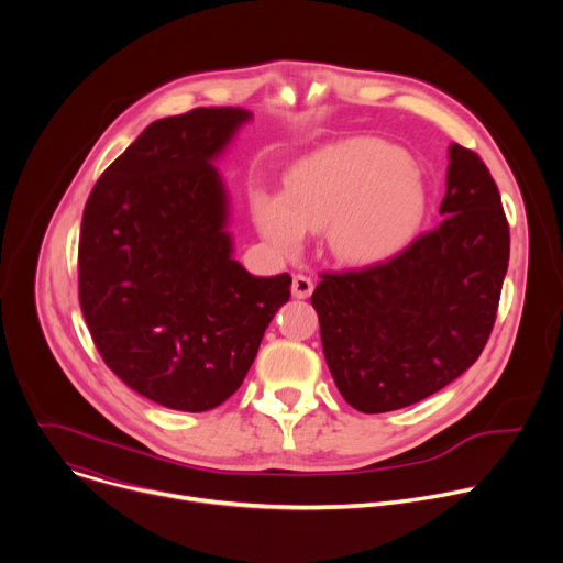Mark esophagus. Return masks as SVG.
<instances>
[{
    "label": "esophagus",
    "mask_w": 563,
    "mask_h": 563,
    "mask_svg": "<svg viewBox=\"0 0 563 563\" xmlns=\"http://www.w3.org/2000/svg\"><path fill=\"white\" fill-rule=\"evenodd\" d=\"M311 291H313V280L305 274H296L291 280V294L296 298H307Z\"/></svg>",
    "instance_id": "obj_1"
}]
</instances>
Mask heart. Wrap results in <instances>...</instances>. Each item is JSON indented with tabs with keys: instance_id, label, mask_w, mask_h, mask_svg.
Instances as JSON below:
<instances>
[{
	"instance_id": "heart-1",
	"label": "heart",
	"mask_w": 563,
	"mask_h": 563,
	"mask_svg": "<svg viewBox=\"0 0 563 563\" xmlns=\"http://www.w3.org/2000/svg\"><path fill=\"white\" fill-rule=\"evenodd\" d=\"M426 194L410 157L380 140L354 137L302 159L285 196L258 191L261 231L283 252H296L305 231L328 229L330 250L345 263H372L417 231Z\"/></svg>"
}]
</instances>
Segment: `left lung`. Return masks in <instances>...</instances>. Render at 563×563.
<instances>
[{
	"mask_svg": "<svg viewBox=\"0 0 563 563\" xmlns=\"http://www.w3.org/2000/svg\"><path fill=\"white\" fill-rule=\"evenodd\" d=\"M441 222L396 256L323 272L311 294L347 404L380 415L419 404L484 352L510 258L501 194L484 159L450 146Z\"/></svg>",
	"mask_w": 563,
	"mask_h": 563,
	"instance_id": "8db88e82",
	"label": "left lung"
}]
</instances>
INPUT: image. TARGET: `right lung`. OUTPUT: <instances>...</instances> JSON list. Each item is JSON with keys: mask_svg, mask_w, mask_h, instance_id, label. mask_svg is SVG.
Listing matches in <instances>:
<instances>
[{"mask_svg": "<svg viewBox=\"0 0 563 563\" xmlns=\"http://www.w3.org/2000/svg\"><path fill=\"white\" fill-rule=\"evenodd\" d=\"M252 113L194 109L148 124L96 183L79 231V305L107 367L172 410L207 412L243 385L289 274L231 258L211 159Z\"/></svg>", "mask_w": 563, "mask_h": 563, "instance_id": "right-lung-1", "label": "right lung"}]
</instances>
